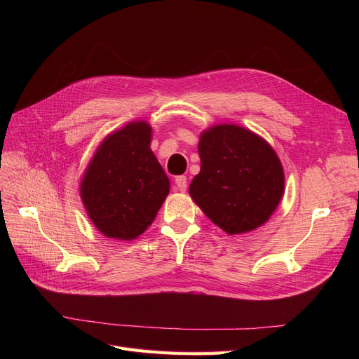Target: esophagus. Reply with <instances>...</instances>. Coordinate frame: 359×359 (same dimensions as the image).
<instances>
[{
    "label": "esophagus",
    "instance_id": "1",
    "mask_svg": "<svg viewBox=\"0 0 359 359\" xmlns=\"http://www.w3.org/2000/svg\"><path fill=\"white\" fill-rule=\"evenodd\" d=\"M175 184H177V189L180 191H186L187 190V178L184 175H180L175 178Z\"/></svg>",
    "mask_w": 359,
    "mask_h": 359
}]
</instances>
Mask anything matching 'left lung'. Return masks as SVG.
Instances as JSON below:
<instances>
[{"mask_svg": "<svg viewBox=\"0 0 359 359\" xmlns=\"http://www.w3.org/2000/svg\"><path fill=\"white\" fill-rule=\"evenodd\" d=\"M199 156L189 190L206 217L229 235L262 226L285 190L274 149L243 127L222 124L202 133Z\"/></svg>", "mask_w": 359, "mask_h": 359, "instance_id": "8db88e82", "label": "left lung"}]
</instances>
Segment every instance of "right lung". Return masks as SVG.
Returning a JSON list of instances; mask_svg holds the SVG:
<instances>
[{
	"label": "right lung",
	"instance_id": "right-lung-1",
	"mask_svg": "<svg viewBox=\"0 0 359 359\" xmlns=\"http://www.w3.org/2000/svg\"><path fill=\"white\" fill-rule=\"evenodd\" d=\"M151 127L130 123L107 136L86 169L81 196L104 236L135 240L153 223L169 178L149 148Z\"/></svg>",
	"mask_w": 359,
	"mask_h": 359
}]
</instances>
